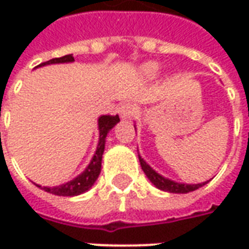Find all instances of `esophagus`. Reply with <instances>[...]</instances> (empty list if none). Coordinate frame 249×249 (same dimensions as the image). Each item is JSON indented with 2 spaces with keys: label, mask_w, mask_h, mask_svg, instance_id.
<instances>
[{
  "label": "esophagus",
  "mask_w": 249,
  "mask_h": 249,
  "mask_svg": "<svg viewBox=\"0 0 249 249\" xmlns=\"http://www.w3.org/2000/svg\"><path fill=\"white\" fill-rule=\"evenodd\" d=\"M119 113L123 120H130L136 114V107L132 104H124L119 108Z\"/></svg>",
  "instance_id": "34e87169"
}]
</instances>
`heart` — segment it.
<instances>
[{"instance_id":"heart-1","label":"heart","mask_w":249,"mask_h":249,"mask_svg":"<svg viewBox=\"0 0 249 249\" xmlns=\"http://www.w3.org/2000/svg\"><path fill=\"white\" fill-rule=\"evenodd\" d=\"M159 71V65H157L156 62H146L142 65V71L145 73L146 76H155Z\"/></svg>"}]
</instances>
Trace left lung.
Returning <instances> with one entry per match:
<instances>
[{"label": "left lung", "mask_w": 249, "mask_h": 249, "mask_svg": "<svg viewBox=\"0 0 249 249\" xmlns=\"http://www.w3.org/2000/svg\"><path fill=\"white\" fill-rule=\"evenodd\" d=\"M136 129V125H135ZM139 152V149H137ZM139 160H140V165L142 168V171L145 173V176L148 178V180L151 181L157 189L160 191H164V192H169V193H188L192 192V191H196L198 188H201L203 185L208 183V181H204V183H198V184H184V183H178V181H173L171 178H164L162 175L157 173L153 168L148 164V162L140 156L139 153Z\"/></svg>", "instance_id": "left-lung-1"}]
</instances>
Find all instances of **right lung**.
Instances as JSON below:
<instances>
[{
	"instance_id": "add662e5",
	"label": "right lung",
	"mask_w": 249,
	"mask_h": 249,
	"mask_svg": "<svg viewBox=\"0 0 249 249\" xmlns=\"http://www.w3.org/2000/svg\"><path fill=\"white\" fill-rule=\"evenodd\" d=\"M71 62H74V57L73 54H66L64 57H60V58H53V60H49V61L42 62L41 65H38L37 68H41V66L46 65H54V64H71ZM120 121L119 114L116 116H110V114H103L100 116L97 120L98 124V142L97 148H96V152L93 155L92 160L88 164V167L82 171L78 176L68 181L65 184H61V185H56V187H41L40 184H36L37 187L41 188L42 191L45 192H49L52 195H56V196H64V197H71V196H78L81 193L88 192L90 188L94 185L96 180L100 176V172H101V161H103V155L104 149H105V142H107V136L112 130L114 125L117 124Z\"/></svg>"
}]
</instances>
